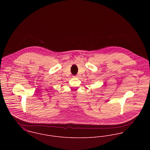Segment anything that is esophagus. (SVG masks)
I'll return each mask as SVG.
<instances>
[{
    "label": "esophagus",
    "mask_w": 150,
    "mask_h": 150,
    "mask_svg": "<svg viewBox=\"0 0 150 150\" xmlns=\"http://www.w3.org/2000/svg\"><path fill=\"white\" fill-rule=\"evenodd\" d=\"M73 77H74V78H77V77H78V76H74Z\"/></svg>",
    "instance_id": "obj_1"
}]
</instances>
